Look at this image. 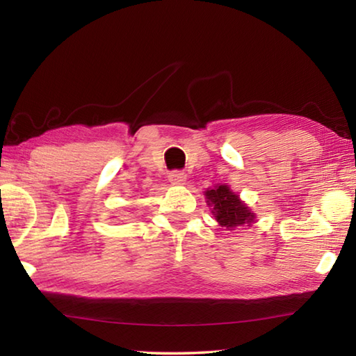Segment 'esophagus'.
<instances>
[{
  "mask_svg": "<svg viewBox=\"0 0 356 356\" xmlns=\"http://www.w3.org/2000/svg\"><path fill=\"white\" fill-rule=\"evenodd\" d=\"M186 179H188V176L182 171H172L168 176V180L172 185H184L186 182Z\"/></svg>",
  "mask_w": 356,
  "mask_h": 356,
  "instance_id": "obj_1",
  "label": "esophagus"
}]
</instances>
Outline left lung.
Returning <instances> with one entry per match:
<instances>
[{
    "label": "left lung",
    "mask_w": 356,
    "mask_h": 356,
    "mask_svg": "<svg viewBox=\"0 0 356 356\" xmlns=\"http://www.w3.org/2000/svg\"><path fill=\"white\" fill-rule=\"evenodd\" d=\"M207 205L222 228L236 229L237 226H251L255 222V213L240 195L234 193L229 185L218 184L205 191Z\"/></svg>",
    "instance_id": "1"
}]
</instances>
